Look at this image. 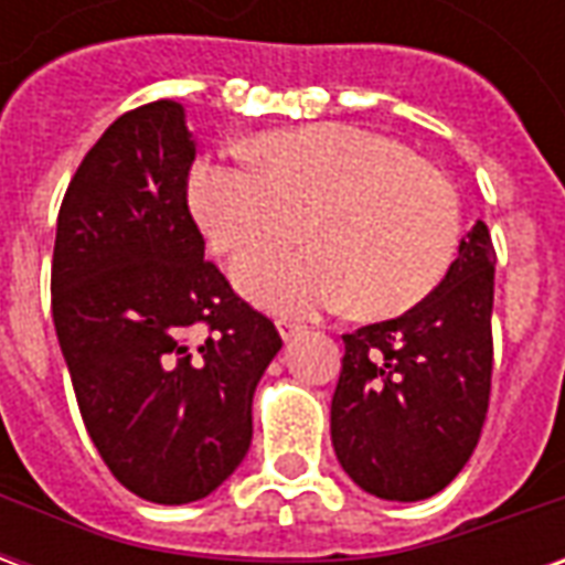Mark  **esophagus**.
Segmentation results:
<instances>
[{
	"instance_id": "obj_1",
	"label": "esophagus",
	"mask_w": 565,
	"mask_h": 565,
	"mask_svg": "<svg viewBox=\"0 0 565 565\" xmlns=\"http://www.w3.org/2000/svg\"><path fill=\"white\" fill-rule=\"evenodd\" d=\"M275 327H278V332H281V339H284V342H290V339H296V335H299V332L306 330V327H302V323H296V320H287V318L278 320V323H275Z\"/></svg>"
}]
</instances>
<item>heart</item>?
I'll return each mask as SVG.
<instances>
[{
	"label": "heart",
	"instance_id": "obj_1",
	"mask_svg": "<svg viewBox=\"0 0 565 565\" xmlns=\"http://www.w3.org/2000/svg\"><path fill=\"white\" fill-rule=\"evenodd\" d=\"M257 162L205 160L190 209L221 254L242 257L306 233L315 245L235 266L242 294L278 315L344 306L403 315L436 290L460 245V202L436 166L354 124L266 132Z\"/></svg>",
	"mask_w": 565,
	"mask_h": 565
}]
</instances>
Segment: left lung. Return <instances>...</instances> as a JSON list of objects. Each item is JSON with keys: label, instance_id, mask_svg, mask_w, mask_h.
Here are the masks:
<instances>
[{"label": "left lung", "instance_id": "1", "mask_svg": "<svg viewBox=\"0 0 565 565\" xmlns=\"http://www.w3.org/2000/svg\"><path fill=\"white\" fill-rule=\"evenodd\" d=\"M493 266L487 223L475 221L424 302L342 335L332 448L372 497H436L472 457L490 403Z\"/></svg>", "mask_w": 565, "mask_h": 565}]
</instances>
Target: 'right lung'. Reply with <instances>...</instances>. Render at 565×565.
I'll use <instances>...</instances> for the list:
<instances>
[{
    "mask_svg": "<svg viewBox=\"0 0 565 565\" xmlns=\"http://www.w3.org/2000/svg\"><path fill=\"white\" fill-rule=\"evenodd\" d=\"M193 160L181 103L117 117L68 184L51 266L84 426L117 481L160 505L209 497L238 469L281 351L275 323L205 259L186 209Z\"/></svg>",
    "mask_w": 565,
    "mask_h": 565,
    "instance_id": "obj_1",
    "label": "right lung"
}]
</instances>
